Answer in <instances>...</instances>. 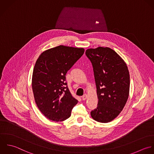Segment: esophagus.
Listing matches in <instances>:
<instances>
[{
  "instance_id": "esophagus-1",
  "label": "esophagus",
  "mask_w": 154,
  "mask_h": 154,
  "mask_svg": "<svg viewBox=\"0 0 154 154\" xmlns=\"http://www.w3.org/2000/svg\"><path fill=\"white\" fill-rule=\"evenodd\" d=\"M88 98V95L86 94H85L82 96V100H86Z\"/></svg>"
}]
</instances>
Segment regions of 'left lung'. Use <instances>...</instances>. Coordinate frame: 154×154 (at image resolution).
Here are the masks:
<instances>
[{
    "label": "left lung",
    "mask_w": 154,
    "mask_h": 154,
    "mask_svg": "<svg viewBox=\"0 0 154 154\" xmlns=\"http://www.w3.org/2000/svg\"><path fill=\"white\" fill-rule=\"evenodd\" d=\"M94 68L97 94V109L92 118L101 123L115 119L126 104L130 92V73L122 58L109 47H98L86 50Z\"/></svg>",
    "instance_id": "left-lung-1"
}]
</instances>
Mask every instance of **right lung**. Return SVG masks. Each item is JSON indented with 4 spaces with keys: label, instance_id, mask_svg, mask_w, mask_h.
Segmentation results:
<instances>
[{
    "label": "right lung",
    "instance_id": "right-lung-1",
    "mask_svg": "<svg viewBox=\"0 0 154 154\" xmlns=\"http://www.w3.org/2000/svg\"><path fill=\"white\" fill-rule=\"evenodd\" d=\"M84 51L83 48L60 45L44 51L37 59L32 74V91L38 108L47 119L64 121L77 104L65 86V75Z\"/></svg>",
    "mask_w": 154,
    "mask_h": 154
}]
</instances>
